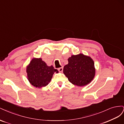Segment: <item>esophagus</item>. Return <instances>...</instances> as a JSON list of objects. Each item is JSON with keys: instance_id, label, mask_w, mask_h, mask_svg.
<instances>
[{"instance_id": "1", "label": "esophagus", "mask_w": 124, "mask_h": 124, "mask_svg": "<svg viewBox=\"0 0 124 124\" xmlns=\"http://www.w3.org/2000/svg\"><path fill=\"white\" fill-rule=\"evenodd\" d=\"M58 70L59 71V72H62V71H63V68H62V67H61V68H59L58 69Z\"/></svg>"}]
</instances>
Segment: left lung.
Listing matches in <instances>:
<instances>
[{
  "mask_svg": "<svg viewBox=\"0 0 124 124\" xmlns=\"http://www.w3.org/2000/svg\"><path fill=\"white\" fill-rule=\"evenodd\" d=\"M63 72L73 85L85 86L94 78V62L91 57L83 54L72 55L68 58V64L63 67Z\"/></svg>",
  "mask_w": 124,
  "mask_h": 124,
  "instance_id": "obj_1",
  "label": "left lung"
}]
</instances>
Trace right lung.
I'll use <instances>...</instances> for the list:
<instances>
[{
  "label": "right lung",
  "instance_id": "right-lung-1",
  "mask_svg": "<svg viewBox=\"0 0 124 124\" xmlns=\"http://www.w3.org/2000/svg\"><path fill=\"white\" fill-rule=\"evenodd\" d=\"M27 79L32 85L41 88L50 83L54 72L58 73L53 66H48L41 58H33L26 68Z\"/></svg>",
  "mask_w": 124,
  "mask_h": 124
}]
</instances>
